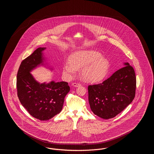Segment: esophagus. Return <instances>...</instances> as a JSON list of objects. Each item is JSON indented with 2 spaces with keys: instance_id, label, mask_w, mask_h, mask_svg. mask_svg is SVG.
Instances as JSON below:
<instances>
[{
  "instance_id": "1",
  "label": "esophagus",
  "mask_w": 154,
  "mask_h": 154,
  "mask_svg": "<svg viewBox=\"0 0 154 154\" xmlns=\"http://www.w3.org/2000/svg\"><path fill=\"white\" fill-rule=\"evenodd\" d=\"M72 85L74 87H80L81 85V84L80 83H77V82H73L72 83Z\"/></svg>"
}]
</instances>
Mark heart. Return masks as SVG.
<instances>
[{
  "label": "heart",
  "mask_w": 154,
  "mask_h": 154,
  "mask_svg": "<svg viewBox=\"0 0 154 154\" xmlns=\"http://www.w3.org/2000/svg\"><path fill=\"white\" fill-rule=\"evenodd\" d=\"M69 63L63 66L64 73L70 77L76 74L77 69H81L84 80L91 82H97L106 77L110 63L107 59L94 50L75 52L69 57Z\"/></svg>",
  "instance_id": "b5f03b06"
}]
</instances>
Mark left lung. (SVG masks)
<instances>
[{
  "instance_id": "8db88e82",
  "label": "left lung",
  "mask_w": 154,
  "mask_h": 154,
  "mask_svg": "<svg viewBox=\"0 0 154 154\" xmlns=\"http://www.w3.org/2000/svg\"><path fill=\"white\" fill-rule=\"evenodd\" d=\"M102 83L88 86V100L92 111L108 119L117 116L134 98L136 77L132 66L125 63Z\"/></svg>"
}]
</instances>
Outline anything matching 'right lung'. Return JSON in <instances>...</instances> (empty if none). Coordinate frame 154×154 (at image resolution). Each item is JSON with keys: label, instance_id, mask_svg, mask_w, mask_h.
<instances>
[{"label": "right lung", "instance_id": "right-lung-1", "mask_svg": "<svg viewBox=\"0 0 154 154\" xmlns=\"http://www.w3.org/2000/svg\"><path fill=\"white\" fill-rule=\"evenodd\" d=\"M45 49L39 47L23 60L17 77V95L20 102L32 117L40 121L48 120L59 114L70 91L66 82L40 84L30 73L43 62L42 51Z\"/></svg>", "mask_w": 154, "mask_h": 154}]
</instances>
